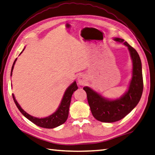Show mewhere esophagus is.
Instances as JSON below:
<instances>
[{
  "label": "esophagus",
  "mask_w": 155,
  "mask_h": 155,
  "mask_svg": "<svg viewBox=\"0 0 155 155\" xmlns=\"http://www.w3.org/2000/svg\"><path fill=\"white\" fill-rule=\"evenodd\" d=\"M78 83L80 85H84L87 83V78L85 74H81L78 77Z\"/></svg>",
  "instance_id": "obj_1"
}]
</instances>
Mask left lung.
Here are the masks:
<instances>
[{
	"label": "left lung",
	"instance_id": "left-lung-1",
	"mask_svg": "<svg viewBox=\"0 0 155 155\" xmlns=\"http://www.w3.org/2000/svg\"><path fill=\"white\" fill-rule=\"evenodd\" d=\"M114 40L127 47L133 62L132 78L128 90L118 99L109 100L89 87H83L93 116L104 123L116 122L124 118L138 104L143 91L142 62L138 53L123 39L114 38Z\"/></svg>",
	"mask_w": 155,
	"mask_h": 155
}]
</instances>
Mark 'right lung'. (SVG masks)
I'll list each match as a JSON object with an SVG mask.
<instances>
[{
	"mask_svg": "<svg viewBox=\"0 0 155 155\" xmlns=\"http://www.w3.org/2000/svg\"><path fill=\"white\" fill-rule=\"evenodd\" d=\"M24 50V49H23V51ZM22 51L20 53V54L22 53ZM16 60L17 58L15 59V60L14 61L12 66L11 76L12 75V72ZM77 89L78 86L77 85V83H76V81H74V82H73L66 90L62 100H61V104H60V106L58 107L57 110H56L53 114H51L50 116L45 118H41V119L31 116L29 114H28L26 112H25L24 110L21 108V106H19L18 102H17V100H15V96H14L13 94H12V96L14 102H15V104H16L17 107H18V108L19 109V110L21 112V113L23 114L25 117H26L28 119L30 120L31 122L35 123L36 125L41 127L53 129L56 127L62 125L63 123L66 121V120L68 119V117L69 107L70 104V102H71L72 95L74 91H75Z\"/></svg>",
	"mask_w": 155,
	"mask_h": 155,
	"instance_id": "1",
	"label": "right lung"
}]
</instances>
